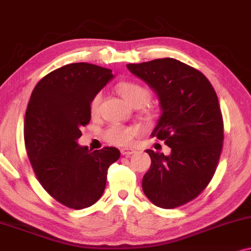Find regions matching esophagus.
Masks as SVG:
<instances>
[{
  "mask_svg": "<svg viewBox=\"0 0 251 251\" xmlns=\"http://www.w3.org/2000/svg\"><path fill=\"white\" fill-rule=\"evenodd\" d=\"M120 152H122L123 155H132L135 153V150L128 149V147H124V149L120 150Z\"/></svg>",
  "mask_w": 251,
  "mask_h": 251,
  "instance_id": "1",
  "label": "esophagus"
}]
</instances>
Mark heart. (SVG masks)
Listing matches in <instances>:
<instances>
[{
    "mask_svg": "<svg viewBox=\"0 0 251 251\" xmlns=\"http://www.w3.org/2000/svg\"><path fill=\"white\" fill-rule=\"evenodd\" d=\"M117 90L118 92L122 95L123 98L133 107L143 106L150 98L149 90L141 85V84L135 83V81H122V83L118 84ZM100 102L101 95L100 93H97V95L92 98L91 102H90V111H91L92 114H97L99 112ZM134 134V128L114 124V125L108 126V127L105 129L104 138L105 140L111 144L126 145L131 143Z\"/></svg>",
    "mask_w": 251,
    "mask_h": 251,
    "instance_id": "1",
    "label": "heart"
}]
</instances>
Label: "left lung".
Masks as SVG:
<instances>
[{
  "label": "left lung",
  "mask_w": 251,
  "mask_h": 251,
  "mask_svg": "<svg viewBox=\"0 0 251 251\" xmlns=\"http://www.w3.org/2000/svg\"><path fill=\"white\" fill-rule=\"evenodd\" d=\"M126 66L158 96L161 114L151 137L171 147L168 155L146 150L152 164L143 191L160 208L182 206L206 188L221 154L223 122L215 90L200 71L174 58Z\"/></svg>",
  "instance_id": "obj_1"
}]
</instances>
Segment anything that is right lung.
<instances>
[{
    "instance_id": "add662e5",
    "label": "right lung",
    "mask_w": 251,
    "mask_h": 251,
    "mask_svg": "<svg viewBox=\"0 0 251 251\" xmlns=\"http://www.w3.org/2000/svg\"><path fill=\"white\" fill-rule=\"evenodd\" d=\"M113 77L110 69L72 63L42 78L30 97L24 122L30 164L45 191L72 209L101 198L107 168L120 156L116 147L92 152L78 145L91 119L90 102Z\"/></svg>"
}]
</instances>
